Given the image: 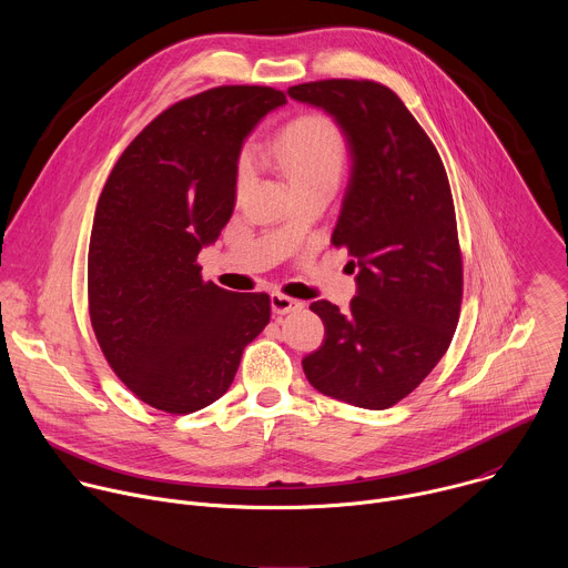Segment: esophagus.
Instances as JSON below:
<instances>
[{
    "label": "esophagus",
    "mask_w": 568,
    "mask_h": 568,
    "mask_svg": "<svg viewBox=\"0 0 568 568\" xmlns=\"http://www.w3.org/2000/svg\"><path fill=\"white\" fill-rule=\"evenodd\" d=\"M270 305H272V312L274 314H290V312H296V310H301L303 307V303L301 301H296V298H292V296H285V294H281V292H274L272 296H270Z\"/></svg>",
    "instance_id": "1"
}]
</instances>
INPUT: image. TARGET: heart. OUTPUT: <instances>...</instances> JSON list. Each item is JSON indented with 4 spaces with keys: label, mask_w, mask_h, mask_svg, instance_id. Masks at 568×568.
Instances as JSON below:
<instances>
[{
    "label": "heart",
    "mask_w": 568,
    "mask_h": 568,
    "mask_svg": "<svg viewBox=\"0 0 568 568\" xmlns=\"http://www.w3.org/2000/svg\"><path fill=\"white\" fill-rule=\"evenodd\" d=\"M274 152L292 186L316 180L337 182L346 161V139L333 119L307 114L292 121L278 134ZM250 175L252 156L242 152L237 159V184H245Z\"/></svg>",
    "instance_id": "1"
}]
</instances>
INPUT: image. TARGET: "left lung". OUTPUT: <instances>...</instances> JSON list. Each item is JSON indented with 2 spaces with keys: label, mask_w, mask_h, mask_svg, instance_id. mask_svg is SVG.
I'll use <instances>...</instances> for the list:
<instances>
[{
  "label": "left lung",
  "mask_w": 568,
  "mask_h": 568,
  "mask_svg": "<svg viewBox=\"0 0 568 568\" xmlns=\"http://www.w3.org/2000/svg\"><path fill=\"white\" fill-rule=\"evenodd\" d=\"M287 94L333 116L346 139L351 178L333 245L357 267L348 312L310 305L326 337L303 371L323 395L388 409L434 371L458 323L463 261L447 173L407 105L373 80H316Z\"/></svg>",
  "instance_id": "left-lung-1"
}]
</instances>
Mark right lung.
<instances>
[{
	"instance_id": "1",
	"label": "right lung",
	"mask_w": 568,
	"mask_h": 568,
	"mask_svg": "<svg viewBox=\"0 0 568 568\" xmlns=\"http://www.w3.org/2000/svg\"><path fill=\"white\" fill-rule=\"evenodd\" d=\"M285 103L256 85L175 103L125 148L99 197L90 318L114 373L159 412L193 414L222 397L270 323L267 294L204 283L197 254L233 213L242 143Z\"/></svg>"
}]
</instances>
